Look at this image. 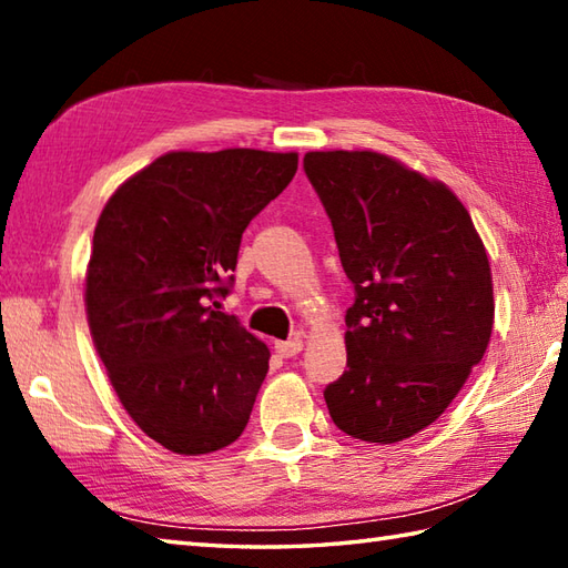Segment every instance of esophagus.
Segmentation results:
<instances>
[{
	"mask_svg": "<svg viewBox=\"0 0 568 568\" xmlns=\"http://www.w3.org/2000/svg\"><path fill=\"white\" fill-rule=\"evenodd\" d=\"M275 352L281 354L283 358H293V356L303 352V339L295 336V339H287V342H275Z\"/></svg>",
	"mask_w": 568,
	"mask_h": 568,
	"instance_id": "obj_1",
	"label": "esophagus"
}]
</instances>
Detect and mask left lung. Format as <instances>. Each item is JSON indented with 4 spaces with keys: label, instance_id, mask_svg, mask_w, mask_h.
<instances>
[{
    "label": "left lung",
    "instance_id": "obj_1",
    "mask_svg": "<svg viewBox=\"0 0 568 568\" xmlns=\"http://www.w3.org/2000/svg\"><path fill=\"white\" fill-rule=\"evenodd\" d=\"M303 165L356 295L346 371L324 400L348 437L403 442L486 354L496 305L484 241L449 187L388 155L312 151Z\"/></svg>",
    "mask_w": 568,
    "mask_h": 568
}]
</instances>
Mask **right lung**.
I'll use <instances>...</instances> for the list:
<instances>
[{
	"label": "right lung",
	"mask_w": 568,
	"mask_h": 568,
	"mask_svg": "<svg viewBox=\"0 0 568 568\" xmlns=\"http://www.w3.org/2000/svg\"><path fill=\"white\" fill-rule=\"evenodd\" d=\"M295 171L297 153L175 151L100 214L90 332L124 409L165 449L210 454L246 427L271 354L216 300L232 293L241 234Z\"/></svg>",
	"instance_id": "1"
}]
</instances>
